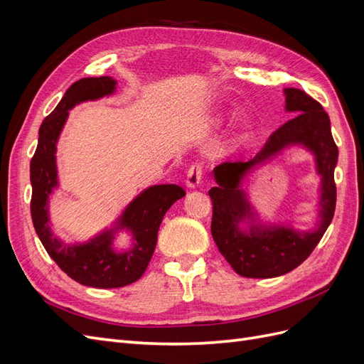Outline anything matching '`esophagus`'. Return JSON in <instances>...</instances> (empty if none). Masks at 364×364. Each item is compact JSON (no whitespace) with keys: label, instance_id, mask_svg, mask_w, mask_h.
Returning <instances> with one entry per match:
<instances>
[{"label":"esophagus","instance_id":"obj_1","mask_svg":"<svg viewBox=\"0 0 364 364\" xmlns=\"http://www.w3.org/2000/svg\"><path fill=\"white\" fill-rule=\"evenodd\" d=\"M202 174H203L202 164H193L188 173H186V181H185L186 186H188V188H196V186H199Z\"/></svg>","mask_w":364,"mask_h":364}]
</instances>
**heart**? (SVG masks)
I'll return each mask as SVG.
<instances>
[{
    "label": "heart",
    "mask_w": 364,
    "mask_h": 364,
    "mask_svg": "<svg viewBox=\"0 0 364 364\" xmlns=\"http://www.w3.org/2000/svg\"><path fill=\"white\" fill-rule=\"evenodd\" d=\"M240 129H241V135H245L246 132L250 129V123H249V119H241Z\"/></svg>",
    "instance_id": "b5f03b06"
}]
</instances>
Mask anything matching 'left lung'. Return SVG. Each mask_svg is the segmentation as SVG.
Instances as JSON below:
<instances>
[{
  "label": "left lung",
  "mask_w": 364,
  "mask_h": 364,
  "mask_svg": "<svg viewBox=\"0 0 364 364\" xmlns=\"http://www.w3.org/2000/svg\"><path fill=\"white\" fill-rule=\"evenodd\" d=\"M284 94L285 111L297 115L274 130L253 159L223 162L213 171L217 185L209 190L213 200L211 234L226 261L245 278H274L296 269L310 257L336 211L334 168L338 149L331 134L329 117L322 105L305 91L285 87ZM296 144L314 153L316 169L323 178L319 225L310 231H296L287 227L257 224L240 182L257 164ZM246 219L250 229L240 230L239 223Z\"/></svg>",
  "instance_id": "obj_1"
}]
</instances>
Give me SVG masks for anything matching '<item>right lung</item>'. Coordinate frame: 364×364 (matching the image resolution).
Masks as SVG:
<instances>
[{
    "label": "right lung",
    "mask_w": 364,
    "mask_h": 364,
    "mask_svg": "<svg viewBox=\"0 0 364 364\" xmlns=\"http://www.w3.org/2000/svg\"><path fill=\"white\" fill-rule=\"evenodd\" d=\"M112 77H87L65 92L56 109L42 121L35 155L30 162L31 220L48 255L74 281L95 289H118L138 281L156 247L158 230L165 213L185 196L179 185H153L132 200L114 228L86 243L68 245L54 237L48 218V197L58 186L56 144L68 111L86 100H97L115 91ZM131 230L134 246L126 252L113 249L116 230Z\"/></svg>",
    "instance_id": "obj_1"
}]
</instances>
